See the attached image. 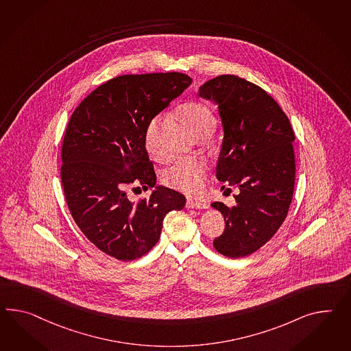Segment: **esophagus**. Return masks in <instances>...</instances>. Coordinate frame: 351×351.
<instances>
[{"label": "esophagus", "instance_id": "obj_1", "mask_svg": "<svg viewBox=\"0 0 351 351\" xmlns=\"http://www.w3.org/2000/svg\"><path fill=\"white\" fill-rule=\"evenodd\" d=\"M186 207L189 208V210H192V208H196V210H205V208H207V205L206 204H204V202H198V201L187 199V202H186Z\"/></svg>", "mask_w": 351, "mask_h": 351}]
</instances>
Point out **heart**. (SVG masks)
Returning a JSON list of instances; mask_svg holds the SVG:
<instances>
[{
	"label": "heart",
	"mask_w": 351,
	"mask_h": 351,
	"mask_svg": "<svg viewBox=\"0 0 351 351\" xmlns=\"http://www.w3.org/2000/svg\"><path fill=\"white\" fill-rule=\"evenodd\" d=\"M177 117L187 127L193 136L198 134H211L215 128V116L206 104L199 101H189L177 109ZM160 117H155L147 125L145 132V146L147 152L155 155L154 136ZM206 174V165L198 159H182L173 162L164 171V182L173 189H180L184 193H197L204 186Z\"/></svg>",
	"instance_id": "1"
}]
</instances>
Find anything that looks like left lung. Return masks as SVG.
Instances as JSON below:
<instances>
[{"mask_svg": "<svg viewBox=\"0 0 351 351\" xmlns=\"http://www.w3.org/2000/svg\"><path fill=\"white\" fill-rule=\"evenodd\" d=\"M198 97L215 101L224 131L216 178L239 189L233 207L211 204L225 220L224 233L214 247L226 257L241 258L269 242L288 215L295 182V136L279 104L238 76L206 81Z\"/></svg>", "mask_w": 351, "mask_h": 351, "instance_id": "8db88e82", "label": "left lung"}]
</instances>
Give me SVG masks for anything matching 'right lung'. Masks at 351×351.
<instances>
[{"label":"right lung","mask_w":351,"mask_h":351,"mask_svg":"<svg viewBox=\"0 0 351 351\" xmlns=\"http://www.w3.org/2000/svg\"><path fill=\"white\" fill-rule=\"evenodd\" d=\"M191 84L180 72L118 76L90 93L70 118L61 153L64 197L81 232L117 260L150 251L165 215L186 205L178 191L155 186L145 132ZM130 184L153 188L152 195L130 202Z\"/></svg>","instance_id":"add662e5"}]
</instances>
